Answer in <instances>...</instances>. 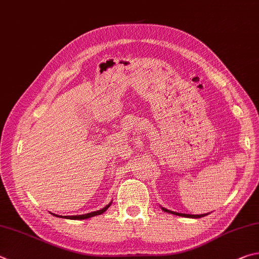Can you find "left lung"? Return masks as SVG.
Here are the masks:
<instances>
[{
    "label": "left lung",
    "mask_w": 259,
    "mask_h": 259,
    "mask_svg": "<svg viewBox=\"0 0 259 259\" xmlns=\"http://www.w3.org/2000/svg\"><path fill=\"white\" fill-rule=\"evenodd\" d=\"M164 211H166V213H172L175 215H179V216H185V218H191V219H199V218H203V216L207 215V214H200V215H191V214H182V213H177V211H172V210H168L164 207H161Z\"/></svg>",
    "instance_id": "obj_1"
}]
</instances>
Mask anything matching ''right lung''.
I'll return each instance as SVG.
<instances>
[{
  "instance_id": "obj_1",
  "label": "right lung",
  "mask_w": 259,
  "mask_h": 259,
  "mask_svg": "<svg viewBox=\"0 0 259 259\" xmlns=\"http://www.w3.org/2000/svg\"><path fill=\"white\" fill-rule=\"evenodd\" d=\"M111 204H112V201H111V203H110L109 205H106L104 208H102V209H100V210H96V211H92V213H88V214H83V215L62 216V215H56V214H53V213H51V214H53V215H55V216H58V218H64V219H68V220H84V219L93 218V216H96V215H101V214H103V213H104V211H105L107 208L110 207Z\"/></svg>"
}]
</instances>
